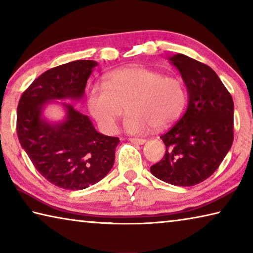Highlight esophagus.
I'll use <instances>...</instances> for the list:
<instances>
[{"mask_svg": "<svg viewBox=\"0 0 253 253\" xmlns=\"http://www.w3.org/2000/svg\"><path fill=\"white\" fill-rule=\"evenodd\" d=\"M129 140H130L131 143L139 144V145H142V144H144L145 142H146V139H145V138H129Z\"/></svg>", "mask_w": 253, "mask_h": 253, "instance_id": "1", "label": "esophagus"}]
</instances>
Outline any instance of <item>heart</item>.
Segmentation results:
<instances>
[{"mask_svg": "<svg viewBox=\"0 0 253 253\" xmlns=\"http://www.w3.org/2000/svg\"><path fill=\"white\" fill-rule=\"evenodd\" d=\"M87 102L105 132L116 130L124 108L126 129L142 132L151 125L162 128L176 122L185 110L187 90L178 77L143 67L124 68L107 75L104 84L91 85Z\"/></svg>", "mask_w": 253, "mask_h": 253, "instance_id": "heart-1", "label": "heart"}]
</instances>
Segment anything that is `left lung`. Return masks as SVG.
<instances>
[{"label": "left lung", "mask_w": 253, "mask_h": 253, "mask_svg": "<svg viewBox=\"0 0 253 253\" xmlns=\"http://www.w3.org/2000/svg\"><path fill=\"white\" fill-rule=\"evenodd\" d=\"M169 60L186 84L188 106L161 136L166 152L151 172L172 185L193 186L215 172L232 146L233 99L208 65L181 53Z\"/></svg>", "instance_id": "obj_1"}]
</instances>
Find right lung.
<instances>
[{"label":"right lung","instance_id":"obj_1","mask_svg":"<svg viewBox=\"0 0 253 253\" xmlns=\"http://www.w3.org/2000/svg\"><path fill=\"white\" fill-rule=\"evenodd\" d=\"M96 66L92 60H76L49 69L25 89L18 105L21 146L42 176L65 190H84L104 178L114 165L119 138L98 132L71 104H63L67 118L55 125L42 119V107L54 99L83 98Z\"/></svg>","mask_w":253,"mask_h":253}]
</instances>
